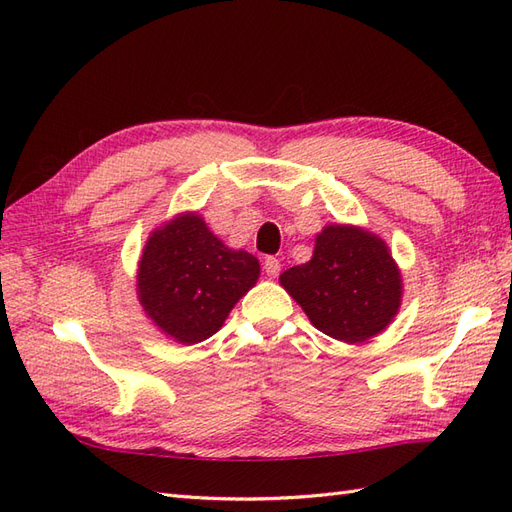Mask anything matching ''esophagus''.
<instances>
[{
    "label": "esophagus",
    "instance_id": "1",
    "mask_svg": "<svg viewBox=\"0 0 512 512\" xmlns=\"http://www.w3.org/2000/svg\"><path fill=\"white\" fill-rule=\"evenodd\" d=\"M262 269H265V273L269 277H277V275H280V271H282V265H280V260H277V258L267 256L265 262H262Z\"/></svg>",
    "mask_w": 512,
    "mask_h": 512
}]
</instances>
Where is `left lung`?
Instances as JSON below:
<instances>
[{"label":"left lung","instance_id":"left-lung-1","mask_svg":"<svg viewBox=\"0 0 512 512\" xmlns=\"http://www.w3.org/2000/svg\"><path fill=\"white\" fill-rule=\"evenodd\" d=\"M314 327L359 344L389 324L401 301V275L382 239L335 224L316 237L314 256L280 275Z\"/></svg>","mask_w":512,"mask_h":512}]
</instances>
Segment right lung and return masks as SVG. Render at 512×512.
Returning <instances> with one entry per match:
<instances>
[{
    "label": "right lung",
    "instance_id": "add662e5",
    "mask_svg": "<svg viewBox=\"0 0 512 512\" xmlns=\"http://www.w3.org/2000/svg\"><path fill=\"white\" fill-rule=\"evenodd\" d=\"M258 273L252 254L228 250L198 215L185 213L149 237L138 265V299L166 335L198 344L222 327Z\"/></svg>",
    "mask_w": 512,
    "mask_h": 512
}]
</instances>
